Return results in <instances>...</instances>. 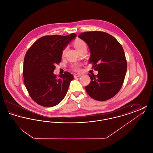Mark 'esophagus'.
<instances>
[{
	"label": "esophagus",
	"instance_id": "esophagus-1",
	"mask_svg": "<svg viewBox=\"0 0 153 153\" xmlns=\"http://www.w3.org/2000/svg\"><path fill=\"white\" fill-rule=\"evenodd\" d=\"M81 76V73H76V74H74V77L76 78V77H80Z\"/></svg>",
	"mask_w": 153,
	"mask_h": 153
}]
</instances>
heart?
Wrapping results in <instances>:
<instances>
[{
    "label": "heart",
    "mask_w": 153,
    "mask_h": 153,
    "mask_svg": "<svg viewBox=\"0 0 153 153\" xmlns=\"http://www.w3.org/2000/svg\"><path fill=\"white\" fill-rule=\"evenodd\" d=\"M74 45L75 46V48H76V49L77 50V51H81L82 49H87V44L86 43L80 39H76L74 42ZM67 51V48H65L63 49V51H62V55L64 56L65 54L66 51ZM73 69L74 70H79V65H74L72 66Z\"/></svg>",
    "instance_id": "heart-1"
}]
</instances>
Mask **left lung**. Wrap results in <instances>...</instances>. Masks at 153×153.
<instances>
[{
  "label": "left lung",
  "instance_id": "8db88e82",
  "mask_svg": "<svg viewBox=\"0 0 153 153\" xmlns=\"http://www.w3.org/2000/svg\"><path fill=\"white\" fill-rule=\"evenodd\" d=\"M79 37L87 44L91 53L89 62L98 71L95 76L89 74L91 82L85 90L96 100H109L123 84L127 65L123 49L115 38L105 32H84Z\"/></svg>",
  "mask_w": 153,
  "mask_h": 153
}]
</instances>
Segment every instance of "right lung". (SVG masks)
<instances>
[{
  "mask_svg": "<svg viewBox=\"0 0 153 153\" xmlns=\"http://www.w3.org/2000/svg\"><path fill=\"white\" fill-rule=\"evenodd\" d=\"M76 34L46 36L31 45L24 58V84L31 99L40 105L51 107L65 97L74 76L66 72L58 77L53 72L61 61L62 51Z\"/></svg>",
  "mask_w": 153,
  "mask_h": 153,
  "instance_id": "add662e5",
  "label": "right lung"
}]
</instances>
